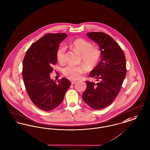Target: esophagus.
<instances>
[{
	"label": "esophagus",
	"mask_w": 150,
	"mask_h": 150,
	"mask_svg": "<svg viewBox=\"0 0 150 150\" xmlns=\"http://www.w3.org/2000/svg\"><path fill=\"white\" fill-rule=\"evenodd\" d=\"M76 82V81L75 80H72V81H71V84H75Z\"/></svg>",
	"instance_id": "34e87169"
}]
</instances>
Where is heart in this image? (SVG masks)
<instances>
[{"label": "heart", "mask_w": 150, "mask_h": 150, "mask_svg": "<svg viewBox=\"0 0 150 150\" xmlns=\"http://www.w3.org/2000/svg\"><path fill=\"white\" fill-rule=\"evenodd\" d=\"M73 49L81 55L83 62L87 66L93 67L98 60L99 54L97 51L93 48L92 44L87 41L79 38L73 41L71 43ZM66 48L64 46H61L57 51V58L58 62L63 63L65 62V54ZM86 67L83 66L68 65L63 70L65 76L71 79H78L81 75L86 71Z\"/></svg>", "instance_id": "heart-1"}]
</instances>
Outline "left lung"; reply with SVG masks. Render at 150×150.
Masks as SVG:
<instances>
[{"instance_id":"obj_1","label":"left lung","mask_w":150,"mask_h":150,"mask_svg":"<svg viewBox=\"0 0 150 150\" xmlns=\"http://www.w3.org/2000/svg\"><path fill=\"white\" fill-rule=\"evenodd\" d=\"M87 35L98 45L101 59L89 74L98 82L86 81L87 88L82 96L92 108L100 110L110 105L120 92L126 74V59L120 46L110 35L93 32Z\"/></svg>"}]
</instances>
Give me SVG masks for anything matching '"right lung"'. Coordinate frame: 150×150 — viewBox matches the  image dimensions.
<instances>
[{
  "label": "right lung",
  "mask_w": 150,
  "mask_h": 150,
  "mask_svg": "<svg viewBox=\"0 0 150 150\" xmlns=\"http://www.w3.org/2000/svg\"><path fill=\"white\" fill-rule=\"evenodd\" d=\"M66 33H48L30 46L23 60V78L29 97L38 108L52 110L63 101L71 82L62 78L55 82L50 78L57 62V51L67 37Z\"/></svg>",
  "instance_id": "1"
}]
</instances>
